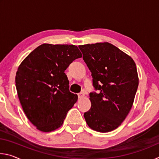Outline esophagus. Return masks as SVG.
<instances>
[{"instance_id":"obj_1","label":"esophagus","mask_w":159,"mask_h":159,"mask_svg":"<svg viewBox=\"0 0 159 159\" xmlns=\"http://www.w3.org/2000/svg\"><path fill=\"white\" fill-rule=\"evenodd\" d=\"M78 96H79V99H83L85 98V94L83 93H80L78 94Z\"/></svg>"}]
</instances>
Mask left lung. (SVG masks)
<instances>
[{
  "instance_id": "obj_1",
  "label": "left lung",
  "mask_w": 159,
  "mask_h": 159,
  "mask_svg": "<svg viewBox=\"0 0 159 159\" xmlns=\"http://www.w3.org/2000/svg\"><path fill=\"white\" fill-rule=\"evenodd\" d=\"M98 93H90L91 107L84 113L88 125L99 133L116 129L133 107L139 78L130 56L108 42L79 45Z\"/></svg>"
}]
</instances>
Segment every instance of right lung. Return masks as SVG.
<instances>
[{"label":"right lung","instance_id":"add662e5","mask_svg":"<svg viewBox=\"0 0 159 159\" xmlns=\"http://www.w3.org/2000/svg\"><path fill=\"white\" fill-rule=\"evenodd\" d=\"M80 57L76 45L44 43L19 66L15 76L18 98L26 117L39 130L49 133L61 127L77 102L64 71Z\"/></svg>","mask_w":159,"mask_h":159}]
</instances>
